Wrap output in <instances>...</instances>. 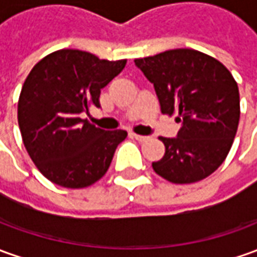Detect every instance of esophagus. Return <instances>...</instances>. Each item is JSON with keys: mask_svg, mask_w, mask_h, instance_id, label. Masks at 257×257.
<instances>
[{"mask_svg": "<svg viewBox=\"0 0 257 257\" xmlns=\"http://www.w3.org/2000/svg\"><path fill=\"white\" fill-rule=\"evenodd\" d=\"M130 137L136 139L137 141H140V143H144V141H147V140H148V137H147V136H140V134H136V133H132V134H130Z\"/></svg>", "mask_w": 257, "mask_h": 257, "instance_id": "1", "label": "esophagus"}]
</instances>
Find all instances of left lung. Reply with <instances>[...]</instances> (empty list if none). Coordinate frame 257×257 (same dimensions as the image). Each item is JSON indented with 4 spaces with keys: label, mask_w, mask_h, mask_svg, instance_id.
I'll return each mask as SVG.
<instances>
[{
    "label": "left lung",
    "mask_w": 257,
    "mask_h": 257,
    "mask_svg": "<svg viewBox=\"0 0 257 257\" xmlns=\"http://www.w3.org/2000/svg\"><path fill=\"white\" fill-rule=\"evenodd\" d=\"M154 84L161 111L176 114L178 137H159L165 155L154 171L178 185L206 179L225 161L239 123V89L225 65L193 49L136 58Z\"/></svg>",
    "instance_id": "obj_1"
}]
</instances>
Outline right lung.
I'll list each match as a JSON object with an SVG mask.
<instances>
[{
  "label": "right lung",
  "mask_w": 257,
  "mask_h": 257,
  "mask_svg": "<svg viewBox=\"0 0 257 257\" xmlns=\"http://www.w3.org/2000/svg\"><path fill=\"white\" fill-rule=\"evenodd\" d=\"M125 63L63 49L32 68L19 95L18 123L25 148L44 178L67 189H82L107 172L127 132H106L81 114L91 106L100 107V89Z\"/></svg>",
  "instance_id": "right-lung-1"
}]
</instances>
